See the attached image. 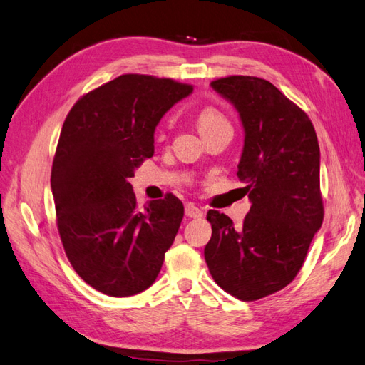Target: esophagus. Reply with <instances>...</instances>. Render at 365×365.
Here are the masks:
<instances>
[{
    "mask_svg": "<svg viewBox=\"0 0 365 365\" xmlns=\"http://www.w3.org/2000/svg\"><path fill=\"white\" fill-rule=\"evenodd\" d=\"M185 215L192 219H199L203 216V211L199 207L194 205V203H188V205L185 207Z\"/></svg>",
    "mask_w": 365,
    "mask_h": 365,
    "instance_id": "esophagus-1",
    "label": "esophagus"
}]
</instances>
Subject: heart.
Wrapping results in <instances>:
<instances>
[{"instance_id":"obj_1","label":"heart","mask_w":365,"mask_h":365,"mask_svg":"<svg viewBox=\"0 0 365 365\" xmlns=\"http://www.w3.org/2000/svg\"><path fill=\"white\" fill-rule=\"evenodd\" d=\"M197 125H199V130L203 137V135L211 132V130H216V129H219V127L230 125V124H228L227 118L221 112H219V110H216L213 107H207L199 113Z\"/></svg>"}]
</instances>
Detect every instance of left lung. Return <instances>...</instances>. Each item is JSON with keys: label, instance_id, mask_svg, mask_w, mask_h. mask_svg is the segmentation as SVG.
I'll return each instance as SVG.
<instances>
[{"label": "left lung", "instance_id": "8db88e82", "mask_svg": "<svg viewBox=\"0 0 365 365\" xmlns=\"http://www.w3.org/2000/svg\"><path fill=\"white\" fill-rule=\"evenodd\" d=\"M211 87L240 113L238 179L252 207L240 227L210 210L203 255L225 292L253 302L292 282L324 221L319 141L308 115L269 81L228 76Z\"/></svg>", "mask_w": 365, "mask_h": 365}]
</instances>
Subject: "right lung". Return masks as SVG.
Wrapping results in <instances>:
<instances>
[{
	"mask_svg": "<svg viewBox=\"0 0 365 365\" xmlns=\"http://www.w3.org/2000/svg\"><path fill=\"white\" fill-rule=\"evenodd\" d=\"M192 86L123 74L88 91L66 115L51 190L66 258L78 275L110 297H129L155 282L183 219L174 194L144 210L129 183L154 155L163 115Z\"/></svg>",
	"mask_w": 365,
	"mask_h": 365,
	"instance_id": "add662e5",
	"label": "right lung"
}]
</instances>
